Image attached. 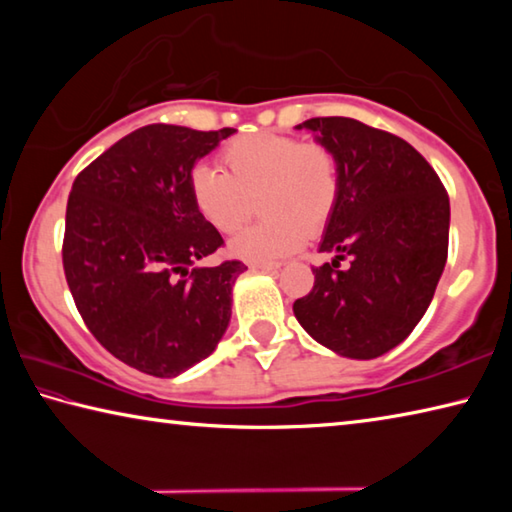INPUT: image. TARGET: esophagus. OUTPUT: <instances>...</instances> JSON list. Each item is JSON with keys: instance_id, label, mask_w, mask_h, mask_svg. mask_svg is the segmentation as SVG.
Here are the masks:
<instances>
[{"instance_id": "esophagus-1", "label": "esophagus", "mask_w": 512, "mask_h": 512, "mask_svg": "<svg viewBox=\"0 0 512 512\" xmlns=\"http://www.w3.org/2000/svg\"><path fill=\"white\" fill-rule=\"evenodd\" d=\"M253 268H259V271H275V268H280L277 262H250Z\"/></svg>"}]
</instances>
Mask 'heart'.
Instances as JSON below:
<instances>
[{
	"instance_id": "obj_1",
	"label": "heart",
	"mask_w": 512,
	"mask_h": 512,
	"mask_svg": "<svg viewBox=\"0 0 512 512\" xmlns=\"http://www.w3.org/2000/svg\"><path fill=\"white\" fill-rule=\"evenodd\" d=\"M225 171L201 164L189 180L198 214L230 235L255 212L262 196L264 221L232 239V253L250 262H277L318 232L341 196V162L332 146L284 133L239 135L223 146Z\"/></svg>"
}]
</instances>
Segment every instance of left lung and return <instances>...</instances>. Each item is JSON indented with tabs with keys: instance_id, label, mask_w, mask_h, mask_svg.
I'll return each mask as SVG.
<instances>
[{
	"instance_id": "1",
	"label": "left lung",
	"mask_w": 512,
	"mask_h": 512,
	"mask_svg": "<svg viewBox=\"0 0 512 512\" xmlns=\"http://www.w3.org/2000/svg\"><path fill=\"white\" fill-rule=\"evenodd\" d=\"M341 162V196L329 216L314 287L293 302L298 323L329 350L375 359L413 332L443 275L449 196L409 142L350 117H314ZM348 258L351 266L341 269Z\"/></svg>"
}]
</instances>
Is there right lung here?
<instances>
[{
	"mask_svg": "<svg viewBox=\"0 0 512 512\" xmlns=\"http://www.w3.org/2000/svg\"><path fill=\"white\" fill-rule=\"evenodd\" d=\"M235 128L149 124L76 176L67 198L63 271L74 305L112 357L176 377L214 352L230 323L239 259L194 266L225 246L192 201L198 158Z\"/></svg>",
	"mask_w": 512,
	"mask_h": 512,
	"instance_id": "add662e5",
	"label": "right lung"
}]
</instances>
